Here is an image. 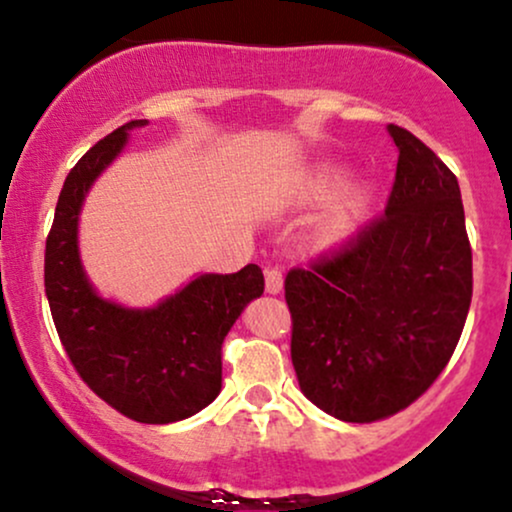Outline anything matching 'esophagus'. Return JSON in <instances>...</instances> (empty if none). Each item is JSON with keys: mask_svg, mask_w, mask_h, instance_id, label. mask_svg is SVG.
Returning <instances> with one entry per match:
<instances>
[{"mask_svg": "<svg viewBox=\"0 0 512 512\" xmlns=\"http://www.w3.org/2000/svg\"><path fill=\"white\" fill-rule=\"evenodd\" d=\"M264 279H267V293H281L284 289V272L279 267L264 269Z\"/></svg>", "mask_w": 512, "mask_h": 512, "instance_id": "1", "label": "esophagus"}]
</instances>
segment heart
<instances>
[{"label": "heart", "instance_id": "b5f03b06", "mask_svg": "<svg viewBox=\"0 0 512 512\" xmlns=\"http://www.w3.org/2000/svg\"><path fill=\"white\" fill-rule=\"evenodd\" d=\"M344 178H346V170L342 166L317 168L308 178L310 195L315 197L330 195V192H334L339 185H342ZM373 195H375L373 182H361V185L351 187L349 192H344V195L339 197V202L327 211V216L320 221V226H317V238H320V243H337V240L349 236V233L356 228V223L361 221V216L366 214Z\"/></svg>", "mask_w": 512, "mask_h": 512}]
</instances>
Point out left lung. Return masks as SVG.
<instances>
[{
    "label": "left lung",
    "mask_w": 512,
    "mask_h": 512,
    "mask_svg": "<svg viewBox=\"0 0 512 512\" xmlns=\"http://www.w3.org/2000/svg\"><path fill=\"white\" fill-rule=\"evenodd\" d=\"M387 132L399 158L385 214L284 281L298 385L349 424L387 419L424 395L472 303L457 178L407 129Z\"/></svg>",
    "instance_id": "1"
}]
</instances>
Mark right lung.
<instances>
[{"label": "right lung", "instance_id": "obj_1", "mask_svg": "<svg viewBox=\"0 0 512 512\" xmlns=\"http://www.w3.org/2000/svg\"><path fill=\"white\" fill-rule=\"evenodd\" d=\"M132 120L79 158L57 199L45 243V293L60 342L81 380L139 424H173L221 392V344L264 291L257 264L199 274L154 308H125L93 289L79 257V214L93 180L125 149Z\"/></svg>", "mask_w": 512, "mask_h": 512}]
</instances>
